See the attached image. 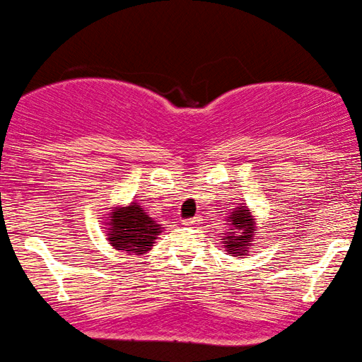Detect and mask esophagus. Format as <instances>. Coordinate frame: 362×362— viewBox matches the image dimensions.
Wrapping results in <instances>:
<instances>
[{"label": "esophagus", "mask_w": 362, "mask_h": 362, "mask_svg": "<svg viewBox=\"0 0 362 362\" xmlns=\"http://www.w3.org/2000/svg\"><path fill=\"white\" fill-rule=\"evenodd\" d=\"M199 223H202V218H199V216H193V218L185 220V225H189V227H194V225H199Z\"/></svg>", "instance_id": "obj_1"}]
</instances>
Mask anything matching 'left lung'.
I'll return each instance as SVG.
<instances>
[{
	"label": "left lung",
	"instance_id": "8db88e82",
	"mask_svg": "<svg viewBox=\"0 0 362 362\" xmlns=\"http://www.w3.org/2000/svg\"><path fill=\"white\" fill-rule=\"evenodd\" d=\"M228 230L223 237L225 247L233 256H247V245L252 244V237L256 233L254 228V218L247 208H239L233 210V214L228 216Z\"/></svg>",
	"mask_w": 362,
	"mask_h": 362
}]
</instances>
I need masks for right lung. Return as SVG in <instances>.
I'll list each match as a JSON object with an SVG mask.
<instances>
[{
  "instance_id": "right-lung-1",
  "label": "right lung",
  "mask_w": 362,
  "mask_h": 362,
  "mask_svg": "<svg viewBox=\"0 0 362 362\" xmlns=\"http://www.w3.org/2000/svg\"><path fill=\"white\" fill-rule=\"evenodd\" d=\"M108 222V240L117 250L144 254L154 244L160 225L156 223L137 203L112 211Z\"/></svg>"
}]
</instances>
